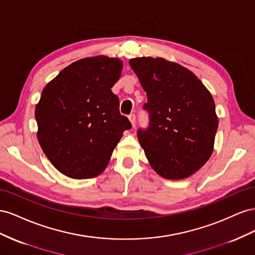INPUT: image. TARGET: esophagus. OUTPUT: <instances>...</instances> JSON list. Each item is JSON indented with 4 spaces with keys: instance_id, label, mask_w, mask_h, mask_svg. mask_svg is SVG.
Returning <instances> with one entry per match:
<instances>
[{
    "instance_id": "1",
    "label": "esophagus",
    "mask_w": 255,
    "mask_h": 255,
    "mask_svg": "<svg viewBox=\"0 0 255 255\" xmlns=\"http://www.w3.org/2000/svg\"><path fill=\"white\" fill-rule=\"evenodd\" d=\"M128 119H129L130 123H131L132 127H134V126H135V114H134V113H131V114H130V115L128 116Z\"/></svg>"
}]
</instances>
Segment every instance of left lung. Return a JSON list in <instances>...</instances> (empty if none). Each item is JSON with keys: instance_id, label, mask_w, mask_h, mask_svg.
Returning a JSON list of instances; mask_svg holds the SVG:
<instances>
[{"instance_id": "obj_1", "label": "left lung", "mask_w": 255, "mask_h": 255, "mask_svg": "<svg viewBox=\"0 0 255 255\" xmlns=\"http://www.w3.org/2000/svg\"><path fill=\"white\" fill-rule=\"evenodd\" d=\"M146 92L149 114L137 139L150 166L166 179H183L206 163L218 128L212 94L193 72L162 57L129 61Z\"/></svg>"}]
</instances>
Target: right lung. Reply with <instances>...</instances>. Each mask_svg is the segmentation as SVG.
<instances>
[{
  "label": "right lung",
  "instance_id": "1",
  "mask_svg": "<svg viewBox=\"0 0 255 255\" xmlns=\"http://www.w3.org/2000/svg\"><path fill=\"white\" fill-rule=\"evenodd\" d=\"M122 69L123 62L115 57H85L64 68L43 89L35 108L37 137L64 175L98 176L123 132L131 128L111 90Z\"/></svg>",
  "mask_w": 255,
  "mask_h": 255
}]
</instances>
